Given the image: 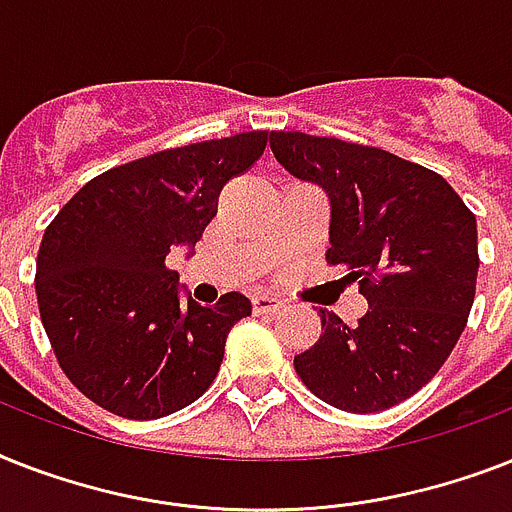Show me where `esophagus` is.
<instances>
[{
  "instance_id": "esophagus-1",
  "label": "esophagus",
  "mask_w": 512,
  "mask_h": 512,
  "mask_svg": "<svg viewBox=\"0 0 512 512\" xmlns=\"http://www.w3.org/2000/svg\"><path fill=\"white\" fill-rule=\"evenodd\" d=\"M252 307H255L257 315H273L284 307V302L278 297H270V294H255L252 297Z\"/></svg>"
}]
</instances>
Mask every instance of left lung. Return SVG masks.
<instances>
[{"label": "left lung", "instance_id": "1", "mask_svg": "<svg viewBox=\"0 0 512 512\" xmlns=\"http://www.w3.org/2000/svg\"><path fill=\"white\" fill-rule=\"evenodd\" d=\"M270 149L328 194L326 260L347 268L368 313L321 310V339L294 357L315 397L378 413L429 384L463 334L479 273L476 215L439 173L376 147L273 131Z\"/></svg>", "mask_w": 512, "mask_h": 512}]
</instances>
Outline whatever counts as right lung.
I'll use <instances>...</instances> for the list:
<instances>
[{
    "mask_svg": "<svg viewBox=\"0 0 512 512\" xmlns=\"http://www.w3.org/2000/svg\"><path fill=\"white\" fill-rule=\"evenodd\" d=\"M249 131L126 162L91 178L41 239L36 299L57 363L78 392L110 413L152 421L207 392L226 336L252 315L244 294L218 305L181 299L165 265L218 213V197L263 155Z\"/></svg>",
    "mask_w": 512,
    "mask_h": 512,
    "instance_id": "add662e5",
    "label": "right lung"
}]
</instances>
